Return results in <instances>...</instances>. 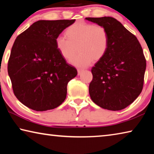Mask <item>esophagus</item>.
<instances>
[{"label":"esophagus","instance_id":"34e87169","mask_svg":"<svg viewBox=\"0 0 154 154\" xmlns=\"http://www.w3.org/2000/svg\"><path fill=\"white\" fill-rule=\"evenodd\" d=\"M83 71H83V70H82V69H77L78 75H79L82 74V72H83Z\"/></svg>","mask_w":154,"mask_h":154}]
</instances>
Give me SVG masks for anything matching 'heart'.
Returning a JSON list of instances; mask_svg holds the SVG:
<instances>
[{
	"mask_svg": "<svg viewBox=\"0 0 154 154\" xmlns=\"http://www.w3.org/2000/svg\"><path fill=\"white\" fill-rule=\"evenodd\" d=\"M66 35L67 37L62 35L57 36L56 45L66 60L72 58L79 49L80 53L71 60L75 66L88 67L93 60H101L108 51L109 35L103 26L79 21L67 28Z\"/></svg>",
	"mask_w": 154,
	"mask_h": 154,
	"instance_id": "heart-1",
	"label": "heart"
}]
</instances>
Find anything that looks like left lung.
<instances>
[{
    "label": "left lung",
    "mask_w": 154,
    "mask_h": 154,
    "mask_svg": "<svg viewBox=\"0 0 154 154\" xmlns=\"http://www.w3.org/2000/svg\"><path fill=\"white\" fill-rule=\"evenodd\" d=\"M85 19L105 26L109 35L105 56L91 70V99L103 109L122 110L133 103L143 90L146 60L141 45L135 35L113 17Z\"/></svg>",
    "instance_id": "1"
}]
</instances>
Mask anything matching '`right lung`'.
I'll return each instance as SVG.
<instances>
[{
  "label": "right lung",
  "instance_id": "1",
  "mask_svg": "<svg viewBox=\"0 0 154 154\" xmlns=\"http://www.w3.org/2000/svg\"><path fill=\"white\" fill-rule=\"evenodd\" d=\"M75 20H39L17 36L8 61L15 96L36 111L58 107L66 97L67 84L77 75L56 45V38Z\"/></svg>",
  "mask_w": 154,
  "mask_h": 154
}]
</instances>
